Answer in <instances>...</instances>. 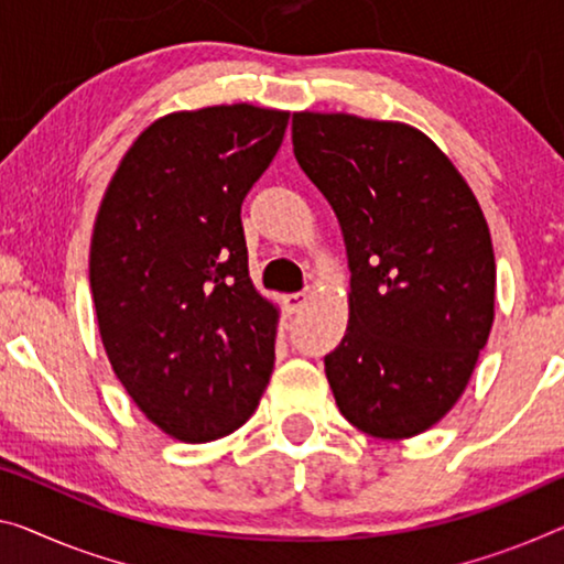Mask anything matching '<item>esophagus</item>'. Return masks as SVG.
<instances>
[{
  "mask_svg": "<svg viewBox=\"0 0 564 564\" xmlns=\"http://www.w3.org/2000/svg\"><path fill=\"white\" fill-rule=\"evenodd\" d=\"M312 297V290H305V292H292V294H284L282 302L284 307H288V312H300L302 307L307 305V300Z\"/></svg>",
  "mask_w": 564,
  "mask_h": 564,
  "instance_id": "34e87169",
  "label": "esophagus"
}]
</instances>
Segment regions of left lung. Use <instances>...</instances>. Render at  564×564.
<instances>
[{"label":"left lung","mask_w":564,"mask_h":564,"mask_svg":"<svg viewBox=\"0 0 564 564\" xmlns=\"http://www.w3.org/2000/svg\"><path fill=\"white\" fill-rule=\"evenodd\" d=\"M292 145L348 252V330L325 355L337 409L368 436H419L454 409L489 340V224L448 155L413 126L302 110Z\"/></svg>","instance_id":"8db88e82"}]
</instances>
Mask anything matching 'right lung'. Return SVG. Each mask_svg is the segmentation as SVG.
Instances as JSON below:
<instances>
[{
  "instance_id": "obj_1",
  "label": "right lung",
  "mask_w": 564,
  "mask_h": 564,
  "mask_svg": "<svg viewBox=\"0 0 564 564\" xmlns=\"http://www.w3.org/2000/svg\"><path fill=\"white\" fill-rule=\"evenodd\" d=\"M288 120L249 102L169 112L135 138L95 216L102 348L145 419L186 444L237 431L270 383L280 307L249 276L241 202Z\"/></svg>"
}]
</instances>
